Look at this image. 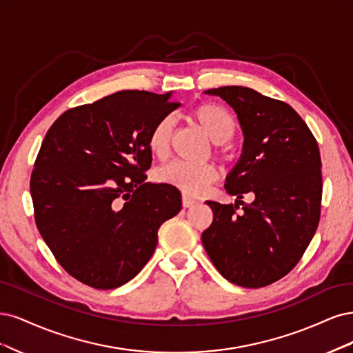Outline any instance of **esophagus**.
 Listing matches in <instances>:
<instances>
[{"mask_svg":"<svg viewBox=\"0 0 353 353\" xmlns=\"http://www.w3.org/2000/svg\"><path fill=\"white\" fill-rule=\"evenodd\" d=\"M181 203H183L185 208H190V207H195L198 201L193 199V198H189L188 195H183V196H181Z\"/></svg>","mask_w":353,"mask_h":353,"instance_id":"1","label":"esophagus"}]
</instances>
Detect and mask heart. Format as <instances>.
Returning a JSON list of instances; mask_svg holds the SVG:
<instances>
[{
    "instance_id": "obj_1",
    "label": "heart",
    "mask_w": 353,
    "mask_h": 353,
    "mask_svg": "<svg viewBox=\"0 0 353 353\" xmlns=\"http://www.w3.org/2000/svg\"><path fill=\"white\" fill-rule=\"evenodd\" d=\"M190 117L207 133L208 138L221 146L233 138L236 132V119L230 111L214 102H202L192 110ZM173 132V121L170 117L158 120L148 134V150L157 158H164L168 152L170 138ZM157 177L163 183L172 185L190 195L205 190L219 179V170L214 164H192L185 161H172L158 170Z\"/></svg>"
}]
</instances>
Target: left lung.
<instances>
[{
  "mask_svg": "<svg viewBox=\"0 0 353 353\" xmlns=\"http://www.w3.org/2000/svg\"><path fill=\"white\" fill-rule=\"evenodd\" d=\"M219 95L236 111L243 151L225 179L237 201H207L214 220L202 245L220 274L258 289L280 280L299 263L321 214L323 176L318 143L289 104L243 86H221ZM251 191L254 202L240 199ZM244 211L237 214L238 203Z\"/></svg>",
  "mask_w": 353,
  "mask_h": 353,
  "instance_id": "1",
  "label": "left lung"
}]
</instances>
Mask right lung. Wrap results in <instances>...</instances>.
<instances>
[{
    "label": "right lung",
    "mask_w": 353,
    "mask_h": 353,
    "mask_svg": "<svg viewBox=\"0 0 353 353\" xmlns=\"http://www.w3.org/2000/svg\"><path fill=\"white\" fill-rule=\"evenodd\" d=\"M170 95L120 90L67 110L45 134L30 176L37 227L59 264L94 289H116L152 256L181 208L172 185L146 180L148 134L179 107Z\"/></svg>",
    "instance_id": "add662e5"
}]
</instances>
